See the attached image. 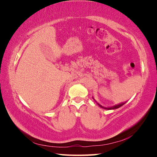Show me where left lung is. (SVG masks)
<instances>
[{
  "label": "left lung",
  "mask_w": 157,
  "mask_h": 157,
  "mask_svg": "<svg viewBox=\"0 0 157 157\" xmlns=\"http://www.w3.org/2000/svg\"><path fill=\"white\" fill-rule=\"evenodd\" d=\"M126 104V102H124V103H121V104H117V105H115V106H112V107H108V108H106V107H104V106H102L101 105H100L99 104H98L97 103V104L98 105V106H99L101 108H103V109H108V110H111V109H118V108H119V107H121V106H123L124 104Z\"/></svg>",
  "instance_id": "8db88e82"
}]
</instances>
